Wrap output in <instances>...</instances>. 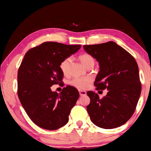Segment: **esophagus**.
Segmentation results:
<instances>
[{
    "label": "esophagus",
    "instance_id": "obj_1",
    "mask_svg": "<svg viewBox=\"0 0 151 151\" xmlns=\"http://www.w3.org/2000/svg\"><path fill=\"white\" fill-rule=\"evenodd\" d=\"M79 94H80L81 96H83L86 95V92L84 91V90H79Z\"/></svg>",
    "mask_w": 151,
    "mask_h": 151
}]
</instances>
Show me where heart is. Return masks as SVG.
I'll list each match as a JSON object with an SVG mask.
<instances>
[{
	"label": "heart",
	"mask_w": 151,
	"mask_h": 151,
	"mask_svg": "<svg viewBox=\"0 0 151 151\" xmlns=\"http://www.w3.org/2000/svg\"><path fill=\"white\" fill-rule=\"evenodd\" d=\"M79 59L85 67L90 65H94L95 60L91 55L88 53H83L79 56ZM71 59L70 57L64 59L59 65V68L63 74L67 75L68 72V67H69ZM91 83V78L88 76H83V77H75L70 81V84L78 89H86Z\"/></svg>",
	"instance_id": "b5f03b06"
}]
</instances>
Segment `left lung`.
I'll return each instance as SVG.
<instances>
[{
	"label": "left lung",
	"mask_w": 151,
	"mask_h": 151,
	"mask_svg": "<svg viewBox=\"0 0 151 151\" xmlns=\"http://www.w3.org/2000/svg\"><path fill=\"white\" fill-rule=\"evenodd\" d=\"M83 47L99 62L100 71L94 81L96 90H108L101 99L97 93L87 92L90 102L86 109L90 120L106 129L118 127L133 116L140 96L137 63L128 51L114 42Z\"/></svg>",
	"instance_id": "obj_1"
}]
</instances>
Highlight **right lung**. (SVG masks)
Here are the masks:
<instances>
[{"label":"right lung","instance_id":"1","mask_svg":"<svg viewBox=\"0 0 151 151\" xmlns=\"http://www.w3.org/2000/svg\"><path fill=\"white\" fill-rule=\"evenodd\" d=\"M81 47L47 42L30 49L24 56L18 72V96L26 114L40 127L55 130L68 122L79 98L78 90L67 86L59 94L52 92L51 86L63 83L59 65Z\"/></svg>","mask_w":151,"mask_h":151}]
</instances>
